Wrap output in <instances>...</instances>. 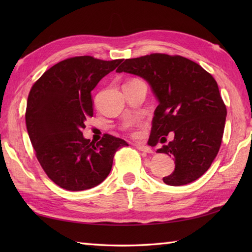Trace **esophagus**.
Masks as SVG:
<instances>
[{"label":"esophagus","mask_w":252,"mask_h":252,"mask_svg":"<svg viewBox=\"0 0 252 252\" xmlns=\"http://www.w3.org/2000/svg\"><path fill=\"white\" fill-rule=\"evenodd\" d=\"M135 147L138 149V151L141 152H144V153H147V154H152L153 151L151 148H149L148 146H145V145H141V144H134Z\"/></svg>","instance_id":"esophagus-1"}]
</instances>
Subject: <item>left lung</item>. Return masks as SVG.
Masks as SVG:
<instances>
[{
    "label": "left lung",
    "mask_w": 252,
    "mask_h": 252,
    "mask_svg": "<svg viewBox=\"0 0 252 252\" xmlns=\"http://www.w3.org/2000/svg\"><path fill=\"white\" fill-rule=\"evenodd\" d=\"M117 72L135 74L151 85L159 103L149 137L153 143H164L173 132V140L157 151L175 162L164 183L180 186L199 179L217 157L225 126L226 107L216 80L195 62L167 54L126 60Z\"/></svg>",
    "instance_id": "1"
}]
</instances>
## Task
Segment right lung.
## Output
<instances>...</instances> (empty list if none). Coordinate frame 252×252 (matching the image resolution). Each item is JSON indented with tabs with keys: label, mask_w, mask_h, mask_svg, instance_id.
Masks as SVG:
<instances>
[{
	"label": "right lung",
	"mask_w": 252,
	"mask_h": 252,
	"mask_svg": "<svg viewBox=\"0 0 252 252\" xmlns=\"http://www.w3.org/2000/svg\"><path fill=\"white\" fill-rule=\"evenodd\" d=\"M121 62L68 58L46 70L30 90L26 110L30 141L44 172L62 189L97 186L110 173L115 153L129 146L109 134L96 144L82 134L84 121L93 117L91 92Z\"/></svg>",
	"instance_id": "1"
}]
</instances>
